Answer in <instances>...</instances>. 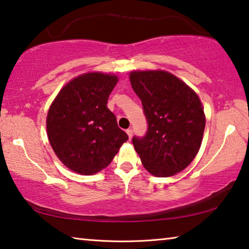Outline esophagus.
<instances>
[{
    "mask_svg": "<svg viewBox=\"0 0 249 249\" xmlns=\"http://www.w3.org/2000/svg\"><path fill=\"white\" fill-rule=\"evenodd\" d=\"M126 133H127L128 137H129V140H130V138H132V136H133V129H132V128H128V129H126Z\"/></svg>",
    "mask_w": 249,
    "mask_h": 249,
    "instance_id": "1",
    "label": "esophagus"
}]
</instances>
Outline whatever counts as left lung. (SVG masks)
<instances>
[{"label": "left lung", "instance_id": "8db88e82", "mask_svg": "<svg viewBox=\"0 0 249 249\" xmlns=\"http://www.w3.org/2000/svg\"><path fill=\"white\" fill-rule=\"evenodd\" d=\"M133 90L142 104L147 132L133 137L142 165L156 177H170L189 166L200 149L205 116L199 96L166 71H133Z\"/></svg>", "mask_w": 249, "mask_h": 249}]
</instances>
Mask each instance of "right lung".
Segmentation results:
<instances>
[{"label": "right lung", "instance_id": "right-lung-1", "mask_svg": "<svg viewBox=\"0 0 249 249\" xmlns=\"http://www.w3.org/2000/svg\"><path fill=\"white\" fill-rule=\"evenodd\" d=\"M116 75L87 73L66 84L50 107L47 134L62 163L81 175H93L109 165L128 140L107 108Z\"/></svg>", "mask_w": 249, "mask_h": 249}]
</instances>
